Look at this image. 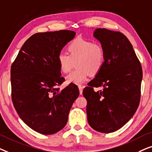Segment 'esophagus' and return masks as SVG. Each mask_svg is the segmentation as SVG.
<instances>
[{
	"instance_id": "1",
	"label": "esophagus",
	"mask_w": 152,
	"mask_h": 152,
	"mask_svg": "<svg viewBox=\"0 0 152 152\" xmlns=\"http://www.w3.org/2000/svg\"><path fill=\"white\" fill-rule=\"evenodd\" d=\"M84 87L81 86H78V89H79V92H80V94H83V90Z\"/></svg>"
}]
</instances>
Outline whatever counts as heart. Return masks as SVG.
Here are the masks:
<instances>
[{
  "label": "heart",
  "mask_w": 152,
  "mask_h": 152,
  "mask_svg": "<svg viewBox=\"0 0 152 152\" xmlns=\"http://www.w3.org/2000/svg\"><path fill=\"white\" fill-rule=\"evenodd\" d=\"M69 54L61 52L58 56L60 70L69 73L74 66L77 68L66 77L68 83L81 85L88 80L90 74L95 75L102 70L105 63V52L100 44L77 37L68 46Z\"/></svg>",
  "instance_id": "b5f03b06"
}]
</instances>
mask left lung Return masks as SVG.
<instances>
[{"instance_id":"8db88e82","label":"left lung","mask_w":152,"mask_h":152,"mask_svg":"<svg viewBox=\"0 0 152 152\" xmlns=\"http://www.w3.org/2000/svg\"><path fill=\"white\" fill-rule=\"evenodd\" d=\"M93 36L105 52L104 65L83 90L90 126L101 133L115 132L135 114L140 99L142 71L132 44L120 32L97 28ZM103 86L94 92L93 88Z\"/></svg>"}]
</instances>
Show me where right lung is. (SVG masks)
Here are the masks:
<instances>
[{"label":"right lung","mask_w":152,"mask_h":152,"mask_svg":"<svg viewBox=\"0 0 152 152\" xmlns=\"http://www.w3.org/2000/svg\"><path fill=\"white\" fill-rule=\"evenodd\" d=\"M75 35V32L65 30L34 34L12 64L15 108L26 124L42 134H53L65 126L73 103L79 96L75 84L58 88L64 78L58 56Z\"/></svg>","instance_id":"right-lung-1"}]
</instances>
